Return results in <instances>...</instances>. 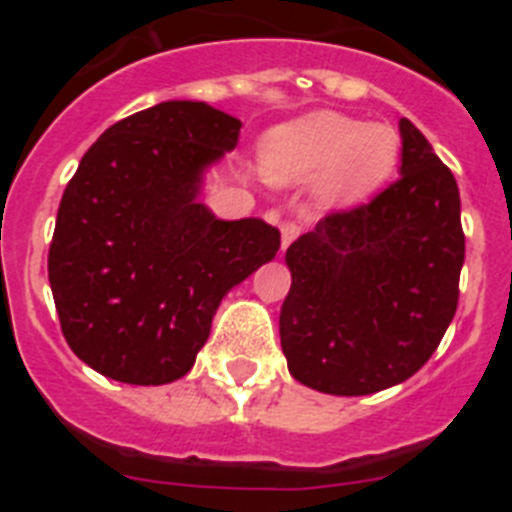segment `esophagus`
<instances>
[{"label":"esophagus","mask_w":512,"mask_h":512,"mask_svg":"<svg viewBox=\"0 0 512 512\" xmlns=\"http://www.w3.org/2000/svg\"><path fill=\"white\" fill-rule=\"evenodd\" d=\"M279 233H282V251H284V248H287L289 243L295 241L297 235H300V225H297V223H282Z\"/></svg>","instance_id":"obj_1"}]
</instances>
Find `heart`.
<instances>
[{"label": "heart", "mask_w": 512, "mask_h": 512, "mask_svg": "<svg viewBox=\"0 0 512 512\" xmlns=\"http://www.w3.org/2000/svg\"><path fill=\"white\" fill-rule=\"evenodd\" d=\"M400 161V135L384 122H359L338 112H310L266 135L261 166L279 187L318 179V200L330 207L364 202Z\"/></svg>", "instance_id": "obj_1"}]
</instances>
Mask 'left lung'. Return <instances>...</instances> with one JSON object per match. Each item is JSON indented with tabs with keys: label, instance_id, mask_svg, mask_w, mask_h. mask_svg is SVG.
I'll return each mask as SVG.
<instances>
[{
	"label": "left lung",
	"instance_id": "8db88e82",
	"mask_svg": "<svg viewBox=\"0 0 512 512\" xmlns=\"http://www.w3.org/2000/svg\"><path fill=\"white\" fill-rule=\"evenodd\" d=\"M400 179L369 205L323 217L287 248L279 312L289 374L359 397L413 377L441 343L464 266L456 179L408 117Z\"/></svg>",
	"mask_w": 512,
	"mask_h": 512
}]
</instances>
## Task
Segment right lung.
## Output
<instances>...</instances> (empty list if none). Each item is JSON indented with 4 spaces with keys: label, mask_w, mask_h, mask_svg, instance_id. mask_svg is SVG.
<instances>
[{
    "label": "right lung",
    "mask_w": 512,
    "mask_h": 512,
    "mask_svg": "<svg viewBox=\"0 0 512 512\" xmlns=\"http://www.w3.org/2000/svg\"><path fill=\"white\" fill-rule=\"evenodd\" d=\"M241 120L171 99L104 130L63 192L48 279L66 343L125 384L184 377L235 284L269 264L279 230L220 220L205 174L238 146Z\"/></svg>",
    "instance_id": "right-lung-1"
}]
</instances>
